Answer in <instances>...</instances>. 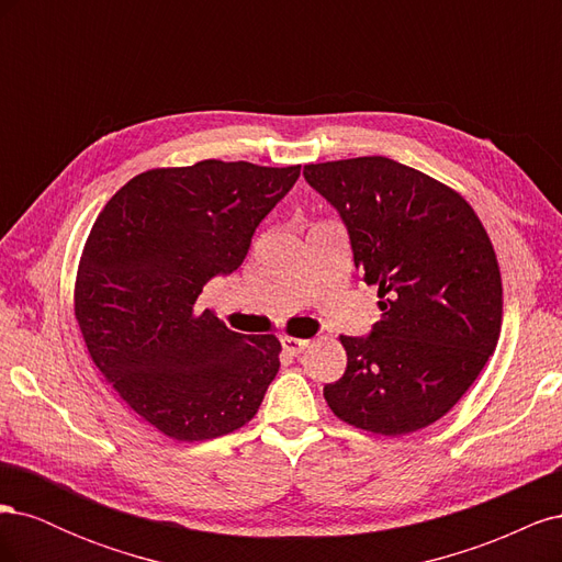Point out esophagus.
<instances>
[{
    "instance_id": "1",
    "label": "esophagus",
    "mask_w": 562,
    "mask_h": 562,
    "mask_svg": "<svg viewBox=\"0 0 562 562\" xmlns=\"http://www.w3.org/2000/svg\"><path fill=\"white\" fill-rule=\"evenodd\" d=\"M281 345H283V349L291 353V356H297V353H302L304 349L310 347V339H300V337H291V335H283L281 337Z\"/></svg>"
}]
</instances>
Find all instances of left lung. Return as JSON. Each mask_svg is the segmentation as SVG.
<instances>
[{
    "mask_svg": "<svg viewBox=\"0 0 562 562\" xmlns=\"http://www.w3.org/2000/svg\"><path fill=\"white\" fill-rule=\"evenodd\" d=\"M302 173L342 217L382 312L370 335H339L347 370L323 396L356 429L429 427L499 339L502 274L483 223L448 184L386 157L307 164Z\"/></svg>",
    "mask_w": 562,
    "mask_h": 562,
    "instance_id": "obj_1",
    "label": "left lung"
}]
</instances>
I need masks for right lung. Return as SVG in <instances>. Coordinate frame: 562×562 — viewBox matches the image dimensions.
I'll list each match as a JSON object with an SVG mask.
<instances>
[{
	"label": "right lung",
	"mask_w": 562,
	"mask_h": 562,
	"mask_svg": "<svg viewBox=\"0 0 562 562\" xmlns=\"http://www.w3.org/2000/svg\"><path fill=\"white\" fill-rule=\"evenodd\" d=\"M300 166L206 159L151 168L100 211L83 246L75 316L95 368L135 415L173 440L248 424L279 372L274 335L229 330L203 285L239 269Z\"/></svg>",
	"instance_id": "add662e5"
}]
</instances>
